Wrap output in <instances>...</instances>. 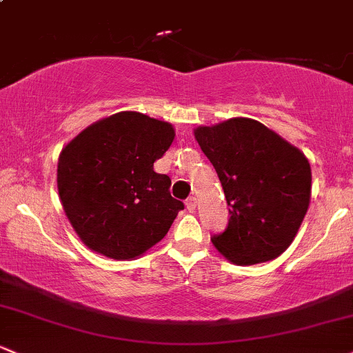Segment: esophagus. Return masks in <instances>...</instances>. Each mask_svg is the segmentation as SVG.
I'll return each mask as SVG.
<instances>
[{"label":"esophagus","mask_w":353,"mask_h":353,"mask_svg":"<svg viewBox=\"0 0 353 353\" xmlns=\"http://www.w3.org/2000/svg\"><path fill=\"white\" fill-rule=\"evenodd\" d=\"M185 205H187V208L190 212L195 210V207H196V199H195V196H188V199L185 200Z\"/></svg>","instance_id":"1"}]
</instances>
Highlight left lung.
Returning a JSON list of instances; mask_svg holds the SVG:
<instances>
[{
  "label": "left lung",
  "mask_w": 353,
  "mask_h": 353,
  "mask_svg": "<svg viewBox=\"0 0 353 353\" xmlns=\"http://www.w3.org/2000/svg\"><path fill=\"white\" fill-rule=\"evenodd\" d=\"M195 139L229 205L225 230L210 237L215 248L241 266L283 254L310 205L312 170L305 154L248 117L196 128Z\"/></svg>",
  "instance_id": "obj_1"
}]
</instances>
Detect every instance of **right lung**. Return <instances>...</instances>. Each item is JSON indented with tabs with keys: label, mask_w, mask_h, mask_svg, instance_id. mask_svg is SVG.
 I'll list each match as a JSON object with an SVG mask.
<instances>
[{
	"label": "right lung",
	"mask_w": 353,
	"mask_h": 353,
	"mask_svg": "<svg viewBox=\"0 0 353 353\" xmlns=\"http://www.w3.org/2000/svg\"><path fill=\"white\" fill-rule=\"evenodd\" d=\"M175 138L165 121L124 111L90 124L62 150L57 185L69 221L92 251L132 259L160 242L183 202L153 170Z\"/></svg>",
	"instance_id": "add662e5"
}]
</instances>
